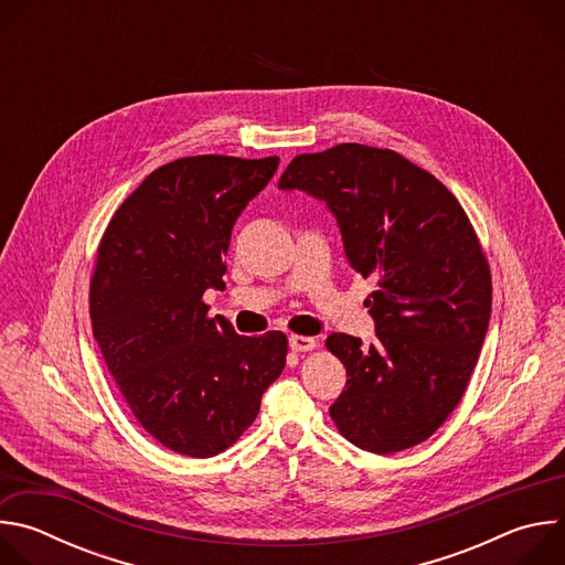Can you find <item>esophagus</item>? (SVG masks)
I'll return each instance as SVG.
<instances>
[{"label":"esophagus","instance_id":"esophagus-1","mask_svg":"<svg viewBox=\"0 0 565 565\" xmlns=\"http://www.w3.org/2000/svg\"><path fill=\"white\" fill-rule=\"evenodd\" d=\"M288 344L295 353H306V351H312L317 347V340L308 338V335H290Z\"/></svg>","mask_w":565,"mask_h":565}]
</instances>
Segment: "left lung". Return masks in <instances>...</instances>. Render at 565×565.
Returning a JSON list of instances; mask_svg holds the SVG:
<instances>
[{"mask_svg": "<svg viewBox=\"0 0 565 565\" xmlns=\"http://www.w3.org/2000/svg\"><path fill=\"white\" fill-rule=\"evenodd\" d=\"M279 188L324 201L351 268L377 281L366 299L377 340H327L349 377L333 423L373 454L427 440L460 402L492 312L490 266L465 210L405 156L358 142L295 156Z\"/></svg>", "mask_w": 565, "mask_h": 565, "instance_id": "8db88e82", "label": "left lung"}]
</instances>
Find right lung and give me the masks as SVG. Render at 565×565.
I'll list each match as a JSON object with an SVG mask.
<instances>
[{"label":"right lung","mask_w":565,"mask_h":565,"mask_svg":"<svg viewBox=\"0 0 565 565\" xmlns=\"http://www.w3.org/2000/svg\"><path fill=\"white\" fill-rule=\"evenodd\" d=\"M277 166V156L172 160L122 201L98 246L94 338L140 427L177 454L210 458L234 445L286 366L281 331L238 335L203 301L225 288L234 221Z\"/></svg>","instance_id":"add662e5"}]
</instances>
